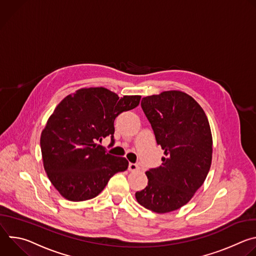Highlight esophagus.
Segmentation results:
<instances>
[{"label": "esophagus", "instance_id": "34e87169", "mask_svg": "<svg viewBox=\"0 0 256 256\" xmlns=\"http://www.w3.org/2000/svg\"><path fill=\"white\" fill-rule=\"evenodd\" d=\"M138 169V164H134V163H130L128 164V170L130 171H136Z\"/></svg>", "mask_w": 256, "mask_h": 256}]
</instances>
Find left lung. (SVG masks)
I'll use <instances>...</instances> for the list:
<instances>
[{
    "label": "left lung",
    "instance_id": "left-lung-1",
    "mask_svg": "<svg viewBox=\"0 0 256 256\" xmlns=\"http://www.w3.org/2000/svg\"><path fill=\"white\" fill-rule=\"evenodd\" d=\"M140 106L166 157L160 167L146 172L148 186L136 198L155 212H169L190 200L210 171V124L200 104L181 91L144 97Z\"/></svg>",
    "mask_w": 256,
    "mask_h": 256
}]
</instances>
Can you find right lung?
Returning a JSON list of instances; mask_svg holds the SVG:
<instances>
[{
	"label": "right lung",
	"instance_id": "right-lung-1",
	"mask_svg": "<svg viewBox=\"0 0 256 256\" xmlns=\"http://www.w3.org/2000/svg\"><path fill=\"white\" fill-rule=\"evenodd\" d=\"M140 100L97 87L80 89L56 107L42 132L40 148L46 172L64 198H93L116 173L128 169L126 158L108 154L97 142L109 136L114 146L116 118Z\"/></svg>",
	"mask_w": 256,
	"mask_h": 256
}]
</instances>
